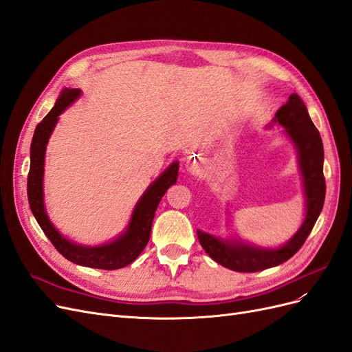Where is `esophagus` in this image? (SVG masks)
<instances>
[{
	"mask_svg": "<svg viewBox=\"0 0 352 352\" xmlns=\"http://www.w3.org/2000/svg\"><path fill=\"white\" fill-rule=\"evenodd\" d=\"M185 170L189 175H198L199 170H201V164L198 160L195 158H188L186 163H185Z\"/></svg>",
	"mask_w": 352,
	"mask_h": 352,
	"instance_id": "esophagus-1",
	"label": "esophagus"
}]
</instances>
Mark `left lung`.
I'll use <instances>...</instances> for the list:
<instances>
[{
  "label": "left lung",
  "instance_id": "8db88e82",
  "mask_svg": "<svg viewBox=\"0 0 352 352\" xmlns=\"http://www.w3.org/2000/svg\"><path fill=\"white\" fill-rule=\"evenodd\" d=\"M273 126L283 127L282 133L295 146L304 190V220L294 235L279 247H260L242 239L239 235L221 238L198 229L197 235L201 247L216 263L233 272H261L289 260L310 235L324 204L323 142L305 104L296 94H292L289 100L276 111L267 127L272 129Z\"/></svg>",
  "mask_w": 352,
  "mask_h": 352
}]
</instances>
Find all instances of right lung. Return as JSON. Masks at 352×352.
<instances>
[{"mask_svg":"<svg viewBox=\"0 0 352 352\" xmlns=\"http://www.w3.org/2000/svg\"><path fill=\"white\" fill-rule=\"evenodd\" d=\"M82 95L80 89H61L56 105L36 126L30 144V168L28 176V199L32 212L47 238L57 251L69 261L91 269L117 270L126 267L138 258L146 247L151 235L155 210L167 189L176 184L179 162H173L154 182L145 189L132 211L129 223L122 233L109 242L100 245H85L74 242L52 225L44 202V167L50 138L58 123L60 114Z\"/></svg>","mask_w":352,"mask_h":352,"instance_id":"obj_1","label":"right lung"}]
</instances>
